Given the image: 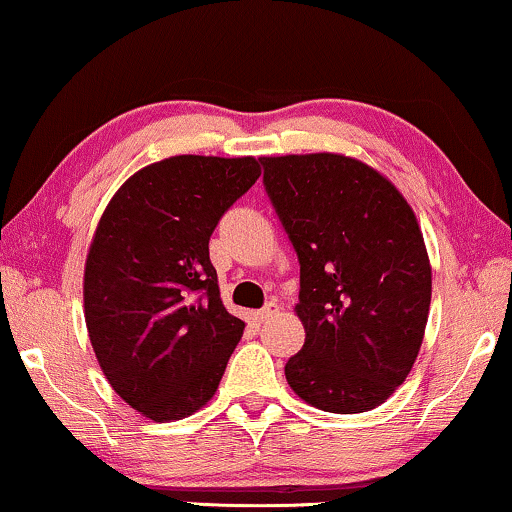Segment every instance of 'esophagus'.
Masks as SVG:
<instances>
[{
	"instance_id": "34e87169",
	"label": "esophagus",
	"mask_w": 512,
	"mask_h": 512,
	"mask_svg": "<svg viewBox=\"0 0 512 512\" xmlns=\"http://www.w3.org/2000/svg\"><path fill=\"white\" fill-rule=\"evenodd\" d=\"M277 312H279L277 303H272V300H270V303H265V305L261 307V310L256 312V321H258V324H265V321H270L272 317H275Z\"/></svg>"
}]
</instances>
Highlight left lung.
I'll list each match as a JSON object with an SVG mask.
<instances>
[{
	"instance_id": "8db88e82",
	"label": "left lung",
	"mask_w": 512,
	"mask_h": 512,
	"mask_svg": "<svg viewBox=\"0 0 512 512\" xmlns=\"http://www.w3.org/2000/svg\"><path fill=\"white\" fill-rule=\"evenodd\" d=\"M261 163L300 263L305 345L286 361V382L319 410H373L405 382L429 319L431 265L415 212L387 177L340 153Z\"/></svg>"
}]
</instances>
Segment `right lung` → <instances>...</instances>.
I'll return each instance as SVG.
<instances>
[{
  "instance_id": "obj_1",
  "label": "right lung",
  "mask_w": 512,
  "mask_h": 512,
  "mask_svg": "<svg viewBox=\"0 0 512 512\" xmlns=\"http://www.w3.org/2000/svg\"><path fill=\"white\" fill-rule=\"evenodd\" d=\"M258 177L251 156H172L132 174L97 223L83 275L88 335L116 394L153 422L200 410L242 338L209 237Z\"/></svg>"
}]
</instances>
